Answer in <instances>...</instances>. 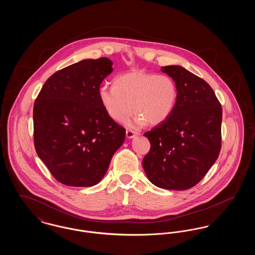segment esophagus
Segmentation results:
<instances>
[{"label": "esophagus", "mask_w": 255, "mask_h": 255, "mask_svg": "<svg viewBox=\"0 0 255 255\" xmlns=\"http://www.w3.org/2000/svg\"><path fill=\"white\" fill-rule=\"evenodd\" d=\"M135 134L136 133L133 131V130H130V129H128L127 131H126V136L128 137V138H132L133 136H135Z\"/></svg>", "instance_id": "obj_1"}]
</instances>
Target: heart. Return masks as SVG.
<instances>
[{"instance_id": "1", "label": "heart", "mask_w": 255, "mask_h": 255, "mask_svg": "<svg viewBox=\"0 0 255 255\" xmlns=\"http://www.w3.org/2000/svg\"><path fill=\"white\" fill-rule=\"evenodd\" d=\"M178 97V86L171 76L142 70L122 73L115 78L114 86H102L99 91L101 104L113 121L124 122L133 112L137 125L165 122Z\"/></svg>"}]
</instances>
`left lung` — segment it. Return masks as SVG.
<instances>
[{"mask_svg": "<svg viewBox=\"0 0 255 255\" xmlns=\"http://www.w3.org/2000/svg\"><path fill=\"white\" fill-rule=\"evenodd\" d=\"M179 90L169 118L144 133L150 150L142 160L149 181L164 189L186 190L206 176L222 145V107L206 81L180 66L161 67Z\"/></svg>", "mask_w": 255, "mask_h": 255, "instance_id": "8db88e82", "label": "left lung"}]
</instances>
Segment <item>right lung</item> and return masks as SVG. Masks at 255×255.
<instances>
[{"instance_id":"obj_1","label":"right lung","mask_w":255,"mask_h":255,"mask_svg":"<svg viewBox=\"0 0 255 255\" xmlns=\"http://www.w3.org/2000/svg\"><path fill=\"white\" fill-rule=\"evenodd\" d=\"M113 72L107 57L88 59L53 73L33 106L37 155L56 181L93 186L101 181L126 130L103 108L99 88Z\"/></svg>"}]
</instances>
